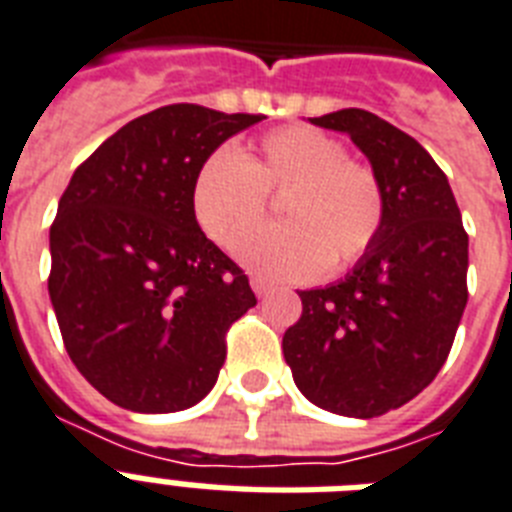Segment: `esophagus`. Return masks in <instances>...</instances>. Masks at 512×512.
<instances>
[{
    "instance_id": "34e87169",
    "label": "esophagus",
    "mask_w": 512,
    "mask_h": 512,
    "mask_svg": "<svg viewBox=\"0 0 512 512\" xmlns=\"http://www.w3.org/2000/svg\"><path fill=\"white\" fill-rule=\"evenodd\" d=\"M249 284H252V292H255L257 297H265V294L273 289V284H270V281H265V278H260V276L249 278Z\"/></svg>"
}]
</instances>
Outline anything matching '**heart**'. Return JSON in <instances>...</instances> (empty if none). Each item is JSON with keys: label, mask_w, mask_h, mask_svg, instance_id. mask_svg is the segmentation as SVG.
<instances>
[{"label": "heart", "mask_w": 512, "mask_h": 512, "mask_svg": "<svg viewBox=\"0 0 512 512\" xmlns=\"http://www.w3.org/2000/svg\"><path fill=\"white\" fill-rule=\"evenodd\" d=\"M281 199L284 226L249 239L242 260L257 273L302 281L339 273L368 252L384 223L376 173L347 157V147L318 128L270 131L247 155L215 149L191 181V210L220 249L242 247Z\"/></svg>", "instance_id": "b5f03b06"}]
</instances>
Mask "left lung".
<instances>
[{
    "mask_svg": "<svg viewBox=\"0 0 512 512\" xmlns=\"http://www.w3.org/2000/svg\"><path fill=\"white\" fill-rule=\"evenodd\" d=\"M310 123L368 157L384 223L347 276L299 292L284 357L313 405L376 418L418 397L450 355L468 302V234L450 181L413 136L357 107Z\"/></svg>",
    "mask_w": 512,
    "mask_h": 512,
    "instance_id": "obj_1",
    "label": "left lung"
}]
</instances>
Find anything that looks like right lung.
<instances>
[{
  "label": "right lung",
  "instance_id": "add662e5",
  "mask_svg": "<svg viewBox=\"0 0 512 512\" xmlns=\"http://www.w3.org/2000/svg\"><path fill=\"white\" fill-rule=\"evenodd\" d=\"M260 115L168 105L131 120L73 173L49 228V299L99 394L134 413L205 400L226 331L257 305L239 265L199 228L191 181Z\"/></svg>",
  "mask_w": 512,
  "mask_h": 512
}]
</instances>
